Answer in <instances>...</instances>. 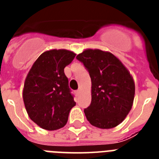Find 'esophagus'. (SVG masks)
Returning a JSON list of instances; mask_svg holds the SVG:
<instances>
[{"mask_svg": "<svg viewBox=\"0 0 159 159\" xmlns=\"http://www.w3.org/2000/svg\"><path fill=\"white\" fill-rule=\"evenodd\" d=\"M79 93H80V90H77V91H76V94L79 95Z\"/></svg>", "mask_w": 159, "mask_h": 159, "instance_id": "obj_1", "label": "esophagus"}]
</instances>
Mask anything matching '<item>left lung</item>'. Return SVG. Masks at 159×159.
<instances>
[{"mask_svg":"<svg viewBox=\"0 0 159 159\" xmlns=\"http://www.w3.org/2000/svg\"><path fill=\"white\" fill-rule=\"evenodd\" d=\"M92 80V102L84 110L91 125L116 127L132 108L135 87L133 77L117 57L100 49H87L77 56Z\"/></svg>","mask_w":159,"mask_h":159,"instance_id":"obj_1","label":"left lung"}]
</instances>
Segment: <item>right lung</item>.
Wrapping results in <instances>:
<instances>
[{"mask_svg":"<svg viewBox=\"0 0 159 159\" xmlns=\"http://www.w3.org/2000/svg\"><path fill=\"white\" fill-rule=\"evenodd\" d=\"M66 49L46 51L37 58L26 77L23 100L30 118L42 129L56 130L67 124L76 105L64 67L74 59Z\"/></svg>","mask_w":159,"mask_h":159,"instance_id":"add662e5","label":"right lung"}]
</instances>
